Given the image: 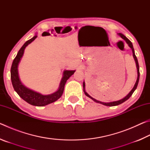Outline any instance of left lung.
<instances>
[{
  "label": "left lung",
  "instance_id": "1",
  "mask_svg": "<svg viewBox=\"0 0 150 150\" xmlns=\"http://www.w3.org/2000/svg\"><path fill=\"white\" fill-rule=\"evenodd\" d=\"M118 35H120V36L122 38L124 39L125 41L126 42L127 44H128L129 46H130V47L132 49V53H133V56H134V60H135L136 62V67H137V71H138V77H137V80H136V82L135 83V85H134V87H133L132 89V91H130V93H129V94L128 95H127L126 97H124V98H122V99H121L120 100H118V101H115V102H111V103H103V102H100V101H98L97 100L95 99V98H93V97H91V96L90 95H88V94L85 92V90L84 92H85V94L86 96H87L88 97H89L90 98H91V99L93 100L96 103H100V104H102V105H105V106H116V105H120V104H122L124 102H125L126 100H127L130 97V96H132V95L133 93L134 92V91H135L136 89L137 88V86H138V82H139V64H138V59H137V57L135 55V53H134V47H133V45H132V42L129 40L125 36V35H123L122 34H121V33H119ZM85 83H83V88H85Z\"/></svg>",
  "mask_w": 150,
  "mask_h": 150
}]
</instances>
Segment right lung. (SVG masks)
I'll return each instance as SVG.
<instances>
[{
    "label": "right lung",
    "mask_w": 150,
    "mask_h": 150,
    "mask_svg": "<svg viewBox=\"0 0 150 150\" xmlns=\"http://www.w3.org/2000/svg\"><path fill=\"white\" fill-rule=\"evenodd\" d=\"M36 38L37 35H35V36L32 38L28 40L18 51L16 57H15L14 59L13 60V62H12V64L11 66V77L12 84V86H13L15 91H16L18 93V95L22 99L24 100L26 102L32 105L37 106H43L47 105L48 104L54 103L57 99H59L61 96H62L63 93V91H64V87L66 81H67L68 79L75 73V71L65 70V71L63 72V77L62 81H61L59 89H58L56 92H55L53 94H51V95H43L42 94L29 89V88H28L27 87L22 85L21 82H20L18 77V63L20 59H21L22 55H23L25 47H26L29 44H30L32 42L34 41Z\"/></svg>",
    "instance_id": "add662e5"
}]
</instances>
